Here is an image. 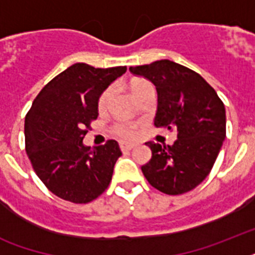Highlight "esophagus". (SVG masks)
Segmentation results:
<instances>
[{
	"mask_svg": "<svg viewBox=\"0 0 255 255\" xmlns=\"http://www.w3.org/2000/svg\"><path fill=\"white\" fill-rule=\"evenodd\" d=\"M119 147L123 152H127V151H131V149H133V148H135V145H133V144H128V143H120Z\"/></svg>",
	"mask_w": 255,
	"mask_h": 255,
	"instance_id": "1",
	"label": "esophagus"
}]
</instances>
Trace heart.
<instances>
[{
    "label": "heart",
    "instance_id": "heart-1",
    "mask_svg": "<svg viewBox=\"0 0 255 255\" xmlns=\"http://www.w3.org/2000/svg\"><path fill=\"white\" fill-rule=\"evenodd\" d=\"M129 88H131L132 94L139 100L145 94H148V92L155 91L153 85L149 81H147V79H144V78H135V79H132L131 83H129ZM112 94H114V88L112 87H107L100 94L99 98H98V111H107L110 102H111ZM136 129H137V124L132 123V122H124V120H119V122L114 123V126L111 128L112 133L118 136L119 139L123 140L133 139L136 135Z\"/></svg>",
    "mask_w": 255,
    "mask_h": 255
}]
</instances>
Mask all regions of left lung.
Segmentation results:
<instances>
[{
	"instance_id": "8db88e82",
	"label": "left lung",
	"mask_w": 255,
	"mask_h": 255,
	"mask_svg": "<svg viewBox=\"0 0 255 255\" xmlns=\"http://www.w3.org/2000/svg\"><path fill=\"white\" fill-rule=\"evenodd\" d=\"M129 71L156 86V127L177 131L172 145L148 141L152 159L141 167L143 174L165 194L194 189L210 173L226 136L222 100L200 74L168 59Z\"/></svg>"
}]
</instances>
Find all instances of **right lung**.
<instances>
[{"instance_id":"right-lung-1","label":"right lung","mask_w":255,"mask_h":255,"mask_svg":"<svg viewBox=\"0 0 255 255\" xmlns=\"http://www.w3.org/2000/svg\"><path fill=\"white\" fill-rule=\"evenodd\" d=\"M127 71L75 63L42 88L25 118V148L34 172L62 200L87 204L107 189L119 144L90 148L83 137L98 118V98Z\"/></svg>"}]
</instances>
